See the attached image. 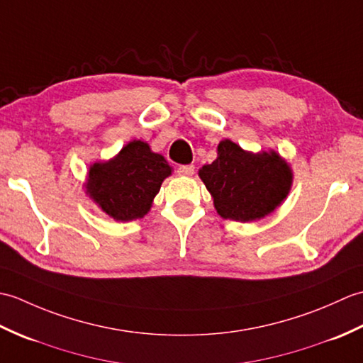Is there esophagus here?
Returning <instances> with one entry per match:
<instances>
[{"label":"esophagus","instance_id":"34e87169","mask_svg":"<svg viewBox=\"0 0 363 363\" xmlns=\"http://www.w3.org/2000/svg\"><path fill=\"white\" fill-rule=\"evenodd\" d=\"M195 167L194 165H181L177 168V174L179 176H194Z\"/></svg>","mask_w":363,"mask_h":363}]
</instances>
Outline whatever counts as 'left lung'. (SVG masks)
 Here are the masks:
<instances>
[{
	"mask_svg": "<svg viewBox=\"0 0 363 363\" xmlns=\"http://www.w3.org/2000/svg\"><path fill=\"white\" fill-rule=\"evenodd\" d=\"M217 150L218 157L198 174L220 217L243 223L260 220L287 198L293 173L276 151L254 154L228 138Z\"/></svg>",
	"mask_w": 363,
	"mask_h": 363,
	"instance_id": "left-lung-1",
	"label": "left lung"
}]
</instances>
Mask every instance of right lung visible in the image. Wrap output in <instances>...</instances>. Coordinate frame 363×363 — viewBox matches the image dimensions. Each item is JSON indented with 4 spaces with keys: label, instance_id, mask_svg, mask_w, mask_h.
I'll use <instances>...</instances> for the list:
<instances>
[{
    "label": "right lung",
    "instance_id": "1",
    "mask_svg": "<svg viewBox=\"0 0 363 363\" xmlns=\"http://www.w3.org/2000/svg\"><path fill=\"white\" fill-rule=\"evenodd\" d=\"M169 174L164 156L152 152L148 143L133 140L113 159L90 165L86 194L113 220L143 218Z\"/></svg>",
    "mask_w": 363,
    "mask_h": 363
}]
</instances>
